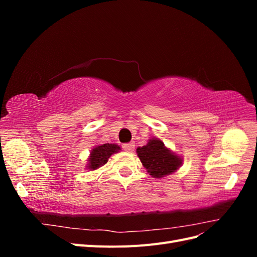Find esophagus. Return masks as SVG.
I'll list each match as a JSON object with an SVG mask.
<instances>
[{
    "mask_svg": "<svg viewBox=\"0 0 257 257\" xmlns=\"http://www.w3.org/2000/svg\"><path fill=\"white\" fill-rule=\"evenodd\" d=\"M123 149L125 150L126 152H133L134 149H135V145L133 143L125 144V145H123Z\"/></svg>",
    "mask_w": 257,
    "mask_h": 257,
    "instance_id": "esophagus-1",
    "label": "esophagus"
}]
</instances>
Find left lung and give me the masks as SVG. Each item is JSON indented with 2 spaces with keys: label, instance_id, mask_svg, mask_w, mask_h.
<instances>
[{
  "label": "left lung",
  "instance_id": "obj_1",
  "mask_svg": "<svg viewBox=\"0 0 257 257\" xmlns=\"http://www.w3.org/2000/svg\"><path fill=\"white\" fill-rule=\"evenodd\" d=\"M137 154L147 172L154 178L173 174L182 163L181 159L170 152L160 139H151L146 146L137 148Z\"/></svg>",
  "mask_w": 257,
  "mask_h": 257
}]
</instances>
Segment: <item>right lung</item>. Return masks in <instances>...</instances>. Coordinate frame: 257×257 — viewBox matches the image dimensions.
Wrapping results in <instances>:
<instances>
[{
  "label": "right lung",
  "instance_id": "add662e5",
  "mask_svg": "<svg viewBox=\"0 0 257 257\" xmlns=\"http://www.w3.org/2000/svg\"><path fill=\"white\" fill-rule=\"evenodd\" d=\"M120 147L114 144H104L102 146H97L91 151L89 159V169H97L105 165L110 155L118 152Z\"/></svg>",
  "mask_w": 257,
  "mask_h": 257
}]
</instances>
